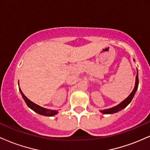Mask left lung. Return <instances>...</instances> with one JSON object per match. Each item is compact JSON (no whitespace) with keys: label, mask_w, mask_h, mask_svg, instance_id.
<instances>
[{"label":"left lung","mask_w":150,"mask_h":150,"mask_svg":"<svg viewBox=\"0 0 150 150\" xmlns=\"http://www.w3.org/2000/svg\"><path fill=\"white\" fill-rule=\"evenodd\" d=\"M133 61H135V60L133 59ZM138 84H139V80H138V71L137 72V75L135 77V87H134L133 90L132 91V92L129 94V96L126 99H125L124 100L120 103L119 104L116 105V106H113L112 108H107V109H104V110H100V112L104 113V114H112V113H115L118 112V111H121L123 108L126 107L131 102L132 98H133L134 95H135L136 91H137V87H138Z\"/></svg>","instance_id":"left-lung-1"}]
</instances>
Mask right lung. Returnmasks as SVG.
Here are the masks:
<instances>
[{
  "label": "right lung",
  "instance_id": "right-lung-1",
  "mask_svg": "<svg viewBox=\"0 0 150 150\" xmlns=\"http://www.w3.org/2000/svg\"><path fill=\"white\" fill-rule=\"evenodd\" d=\"M18 85H19V82H18ZM19 90H20V93H21L22 97L23 98L24 100H25L26 104H27V106H28L29 108H30L32 110H33L34 112L39 113V114L40 115H42V116H53L58 113L57 110L48 109V108H43L42 106L36 104L35 103L32 102V101H30L28 98L26 97V96L23 94V92H22L21 89H20V87H19Z\"/></svg>",
  "mask_w": 150,
  "mask_h": 150
}]
</instances>
